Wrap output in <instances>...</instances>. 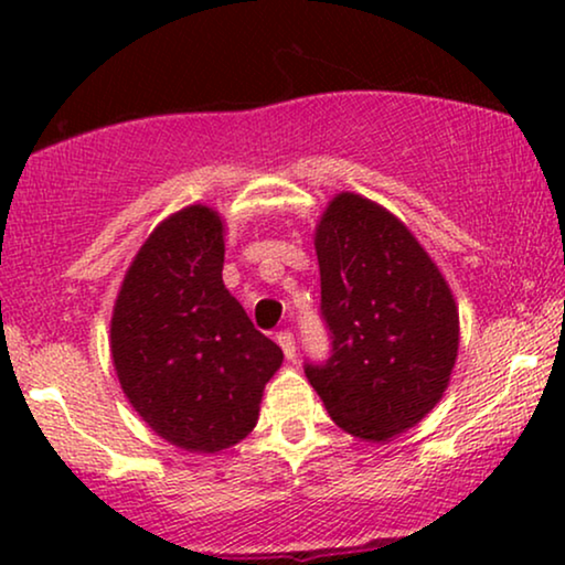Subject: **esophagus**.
Returning a JSON list of instances; mask_svg holds the SVG:
<instances>
[{"label":"esophagus","mask_w":565,"mask_h":565,"mask_svg":"<svg viewBox=\"0 0 565 565\" xmlns=\"http://www.w3.org/2000/svg\"><path fill=\"white\" fill-rule=\"evenodd\" d=\"M277 344L282 347L285 358L296 360V337H292L290 331H280V334H277Z\"/></svg>","instance_id":"1"}]
</instances>
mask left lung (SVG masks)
<instances>
[{"label": "left lung", "instance_id": "left-lung-1", "mask_svg": "<svg viewBox=\"0 0 565 565\" xmlns=\"http://www.w3.org/2000/svg\"><path fill=\"white\" fill-rule=\"evenodd\" d=\"M313 244L331 354L306 362V377L344 431L388 443L443 398L458 358V306L412 231L373 200L337 195Z\"/></svg>", "mask_w": 565, "mask_h": 565}]
</instances>
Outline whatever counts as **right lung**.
I'll return each mask as SVG.
<instances>
[{
	"label": "right lung",
	"instance_id": "add662e5",
	"mask_svg": "<svg viewBox=\"0 0 565 565\" xmlns=\"http://www.w3.org/2000/svg\"><path fill=\"white\" fill-rule=\"evenodd\" d=\"M223 221L190 205L161 221L120 285L110 350L120 388L161 439L221 452L259 419L282 350L223 285Z\"/></svg>",
	"mask_w": 565,
	"mask_h": 565
}]
</instances>
